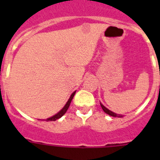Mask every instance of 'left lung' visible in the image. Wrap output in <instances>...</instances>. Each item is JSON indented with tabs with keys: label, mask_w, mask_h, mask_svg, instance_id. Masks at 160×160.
Here are the masks:
<instances>
[{
	"label": "left lung",
	"mask_w": 160,
	"mask_h": 160,
	"mask_svg": "<svg viewBox=\"0 0 160 160\" xmlns=\"http://www.w3.org/2000/svg\"><path fill=\"white\" fill-rule=\"evenodd\" d=\"M100 105H101V107H102V108L103 111H104L105 113H107V114H109V115H111V116H113V117H118V118H122V117H123V115H122V114H115V113L112 112L111 111L108 110V109H107V107H104V106H103L101 102H100Z\"/></svg>",
	"instance_id": "8db88e82"
}]
</instances>
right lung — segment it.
<instances>
[{"label": "right lung", "mask_w": 160, "mask_h": 160, "mask_svg": "<svg viewBox=\"0 0 160 160\" xmlns=\"http://www.w3.org/2000/svg\"><path fill=\"white\" fill-rule=\"evenodd\" d=\"M75 93H76V91H74V92L72 93V94L70 95L69 100H68L67 102L66 103V105L64 106V107H63V108L62 109V110H61L58 113H57V114H54V115H53V116L50 117V118H46V119H43V120H46V121H47V122L48 121H55V120H57V119H58V118H60L61 117H62L63 115L65 114V113L67 111L69 107H70V102H71L72 99H73V96H74V94H75Z\"/></svg>", "instance_id": "right-lung-1"}]
</instances>
